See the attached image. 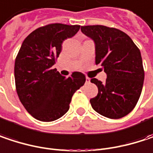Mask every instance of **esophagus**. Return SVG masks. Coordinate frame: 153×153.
<instances>
[{
    "mask_svg": "<svg viewBox=\"0 0 153 153\" xmlns=\"http://www.w3.org/2000/svg\"><path fill=\"white\" fill-rule=\"evenodd\" d=\"M86 82H87V83H89V82H90V79H89L88 77L86 78Z\"/></svg>",
    "mask_w": 153,
    "mask_h": 153,
    "instance_id": "1",
    "label": "esophagus"
}]
</instances>
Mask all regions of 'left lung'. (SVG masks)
Returning <instances> with one entry per match:
<instances>
[{"mask_svg":"<svg viewBox=\"0 0 153 153\" xmlns=\"http://www.w3.org/2000/svg\"><path fill=\"white\" fill-rule=\"evenodd\" d=\"M83 34L95 45V64H101L107 74L104 83L91 79L98 94L90 100L92 108L111 119L127 116L140 97L145 72L139 49L122 30L103 25L81 26Z\"/></svg>","mask_w":153,"mask_h":153,"instance_id":"8db88e82","label":"left lung"}]
</instances>
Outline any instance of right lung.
I'll use <instances>...</instances> for the list:
<instances>
[{
  "instance_id": "add662e5",
  "label": "right lung",
  "mask_w": 153,
  "mask_h": 153,
  "mask_svg": "<svg viewBox=\"0 0 153 153\" xmlns=\"http://www.w3.org/2000/svg\"><path fill=\"white\" fill-rule=\"evenodd\" d=\"M79 27L48 24L32 31L22 44L15 62L16 92L26 110L39 121L51 122L63 117L74 94L86 81L79 72L66 78L52 67L63 42L75 35Z\"/></svg>"
}]
</instances>
